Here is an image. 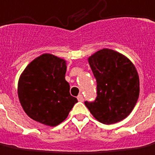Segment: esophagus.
I'll return each mask as SVG.
<instances>
[{
    "mask_svg": "<svg viewBox=\"0 0 155 155\" xmlns=\"http://www.w3.org/2000/svg\"><path fill=\"white\" fill-rule=\"evenodd\" d=\"M77 99L79 101H84V96H82V95H79L77 97Z\"/></svg>",
    "mask_w": 155,
    "mask_h": 155,
    "instance_id": "obj_1",
    "label": "esophagus"
}]
</instances>
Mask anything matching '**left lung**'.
<instances>
[{"label": "left lung", "mask_w": 155, "mask_h": 155, "mask_svg": "<svg viewBox=\"0 0 155 155\" xmlns=\"http://www.w3.org/2000/svg\"><path fill=\"white\" fill-rule=\"evenodd\" d=\"M96 80V98L85 105L94 117L104 124L126 118L137 103L139 78L129 59L117 52L103 48L88 59Z\"/></svg>", "instance_id": "8db88e82"}]
</instances>
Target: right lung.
<instances>
[{
  "label": "right lung",
  "mask_w": 155,
  "mask_h": 155,
  "mask_svg": "<svg viewBox=\"0 0 155 155\" xmlns=\"http://www.w3.org/2000/svg\"><path fill=\"white\" fill-rule=\"evenodd\" d=\"M65 72V61L49 54L26 67L18 81V97L28 117L51 127L66 119L78 101L70 95Z\"/></svg>",
  "instance_id": "obj_1"
}]
</instances>
